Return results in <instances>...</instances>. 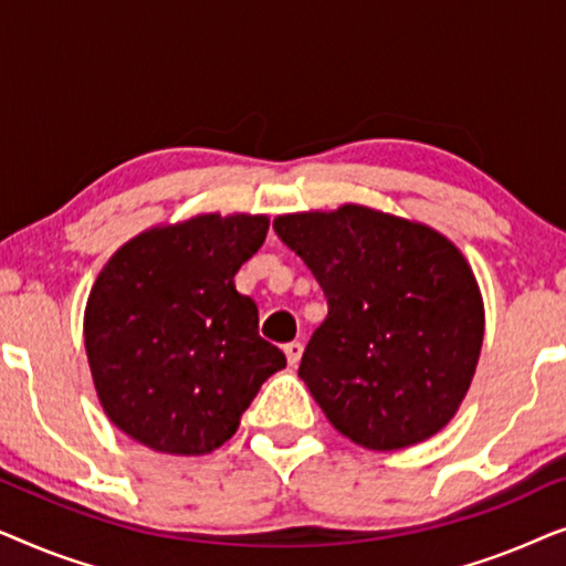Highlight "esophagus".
<instances>
[{"label": "esophagus", "mask_w": 566, "mask_h": 566, "mask_svg": "<svg viewBox=\"0 0 566 566\" xmlns=\"http://www.w3.org/2000/svg\"><path fill=\"white\" fill-rule=\"evenodd\" d=\"M283 353H285V358H289V366H298L301 353H304V345H301L298 339H293V343L283 345Z\"/></svg>", "instance_id": "34e87169"}]
</instances>
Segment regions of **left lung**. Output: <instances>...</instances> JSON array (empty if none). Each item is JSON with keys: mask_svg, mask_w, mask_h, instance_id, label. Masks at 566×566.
<instances>
[{"mask_svg": "<svg viewBox=\"0 0 566 566\" xmlns=\"http://www.w3.org/2000/svg\"><path fill=\"white\" fill-rule=\"evenodd\" d=\"M273 229L327 296V319L298 366L327 420L370 451L443 430L484 339L482 293L459 247L424 223L355 203L277 216Z\"/></svg>", "mask_w": 566, "mask_h": 566, "instance_id": "8db88e82", "label": "left lung"}]
</instances>
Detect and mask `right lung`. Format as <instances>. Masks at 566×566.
<instances>
[{
    "label": "right lung",
    "mask_w": 566,
    "mask_h": 566,
    "mask_svg": "<svg viewBox=\"0 0 566 566\" xmlns=\"http://www.w3.org/2000/svg\"><path fill=\"white\" fill-rule=\"evenodd\" d=\"M268 227V216L200 213L134 237L99 270L84 308L92 381L115 428L151 451H216L285 368L234 285Z\"/></svg>",
    "instance_id": "obj_1"
}]
</instances>
